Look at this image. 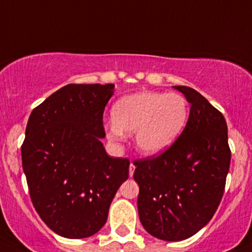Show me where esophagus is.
<instances>
[{"instance_id": "obj_1", "label": "esophagus", "mask_w": 252, "mask_h": 252, "mask_svg": "<svg viewBox=\"0 0 252 252\" xmlns=\"http://www.w3.org/2000/svg\"><path fill=\"white\" fill-rule=\"evenodd\" d=\"M134 171H135V164L130 163V166H129V175H130V177H133Z\"/></svg>"}]
</instances>
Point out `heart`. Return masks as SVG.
<instances>
[{"instance_id": "b5f03b06", "label": "heart", "mask_w": 252, "mask_h": 252, "mask_svg": "<svg viewBox=\"0 0 252 252\" xmlns=\"http://www.w3.org/2000/svg\"><path fill=\"white\" fill-rule=\"evenodd\" d=\"M113 122L107 126L111 141L124 133H135V146L144 156L166 152L180 136L189 119V105L177 93L140 91L123 96L112 108Z\"/></svg>"}]
</instances>
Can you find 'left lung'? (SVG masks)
<instances>
[{"label": "left lung", "mask_w": 252, "mask_h": 252, "mask_svg": "<svg viewBox=\"0 0 252 252\" xmlns=\"http://www.w3.org/2000/svg\"><path fill=\"white\" fill-rule=\"evenodd\" d=\"M173 88L190 103L184 130L158 157L134 162L142 227L166 241L185 240L210 222L222 199L230 164L223 114L194 89Z\"/></svg>", "instance_id": "8db88e82"}]
</instances>
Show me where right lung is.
<instances>
[{
    "instance_id": "obj_1",
    "label": "right lung",
    "mask_w": 252,
    "mask_h": 252,
    "mask_svg": "<svg viewBox=\"0 0 252 252\" xmlns=\"http://www.w3.org/2000/svg\"><path fill=\"white\" fill-rule=\"evenodd\" d=\"M114 84H69L34 108L22 146L23 171L41 220L56 234L89 238L107 220L129 159L103 147L105 106Z\"/></svg>"
}]
</instances>
